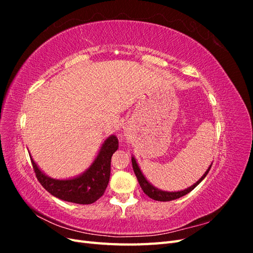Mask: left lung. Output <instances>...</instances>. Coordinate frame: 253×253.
<instances>
[{
    "label": "left lung",
    "instance_id": "8db88e82",
    "mask_svg": "<svg viewBox=\"0 0 253 253\" xmlns=\"http://www.w3.org/2000/svg\"><path fill=\"white\" fill-rule=\"evenodd\" d=\"M132 165H133V170H134V173L136 175L137 179H138V182L139 185L142 189L143 192L147 194L150 198H152V200L154 201H158V202H170V201H174L176 200V198H179L183 195L188 194L189 192H191L197 185H200V182L206 177L207 174L209 173L210 169H211V166L208 168V170H207L205 172V174L202 176V177L198 179L193 186H191L189 188H187L186 190H182V191H177V192H167V191H163V190H159L157 188H155L153 185H151V183L147 180V178L144 177L141 170L139 169L138 167V164L136 163V159L134 157H132Z\"/></svg>",
    "mask_w": 253,
    "mask_h": 253
}]
</instances>
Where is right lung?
Wrapping results in <instances>:
<instances>
[{
    "mask_svg": "<svg viewBox=\"0 0 253 253\" xmlns=\"http://www.w3.org/2000/svg\"><path fill=\"white\" fill-rule=\"evenodd\" d=\"M118 149V139L111 135L106 138L94 163L83 174L72 179H55L45 175L30 156L38 180L43 188L60 200L80 204H93L100 198L108 187L111 175V158Z\"/></svg>",
    "mask_w": 253,
    "mask_h": 253,
    "instance_id": "1",
    "label": "right lung"
}]
</instances>
